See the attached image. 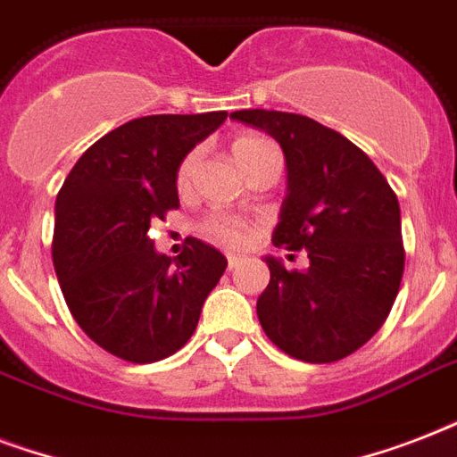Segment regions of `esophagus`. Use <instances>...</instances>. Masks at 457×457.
<instances>
[{"label": "esophagus", "instance_id": "1", "mask_svg": "<svg viewBox=\"0 0 457 457\" xmlns=\"http://www.w3.org/2000/svg\"><path fill=\"white\" fill-rule=\"evenodd\" d=\"M239 263H242V256H235V253H229V256H228V268H229V270H235V268Z\"/></svg>", "mask_w": 457, "mask_h": 457}]
</instances>
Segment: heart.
Segmentation results:
<instances>
[{
	"label": "heart",
	"mask_w": 457,
	"mask_h": 457,
	"mask_svg": "<svg viewBox=\"0 0 457 457\" xmlns=\"http://www.w3.org/2000/svg\"><path fill=\"white\" fill-rule=\"evenodd\" d=\"M272 142L268 137H261V135H239V137L232 142V154H235V161L239 163V168H246L249 163H253L258 156L268 149H272ZM196 158L199 154L192 152L187 154L185 161L179 163L178 168V187L185 189L189 185V179L194 175V168H196ZM204 235L208 239H213L215 244H222V246H229V249H239L244 244L249 242L251 228L242 218H235V215H211L206 222H204Z\"/></svg>",
	"instance_id": "1"
}]
</instances>
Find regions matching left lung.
I'll use <instances>...</instances> for the list:
<instances>
[{"instance_id":"1","label":"left lung","mask_w":457,"mask_h":457,"mask_svg":"<svg viewBox=\"0 0 457 457\" xmlns=\"http://www.w3.org/2000/svg\"><path fill=\"white\" fill-rule=\"evenodd\" d=\"M229 118L282 146L287 196L272 242L308 253V268L292 272L265 256L258 320L292 358L341 361L375 337L396 301L405 263L396 194L368 154L312 118L265 109Z\"/></svg>"}]
</instances>
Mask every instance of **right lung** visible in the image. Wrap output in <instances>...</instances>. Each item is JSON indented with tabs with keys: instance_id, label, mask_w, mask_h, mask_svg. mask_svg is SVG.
Here are the masks:
<instances>
[{
	"instance_id": "obj_1",
	"label": "right lung",
	"mask_w": 457,
	"mask_h": 457,
	"mask_svg": "<svg viewBox=\"0 0 457 457\" xmlns=\"http://www.w3.org/2000/svg\"><path fill=\"white\" fill-rule=\"evenodd\" d=\"M225 118H135L89 146L56 196L52 256L63 299L82 332L123 361L156 362L185 346L228 268L194 237L178 258L149 239L152 222L179 206V163Z\"/></svg>"
}]
</instances>
